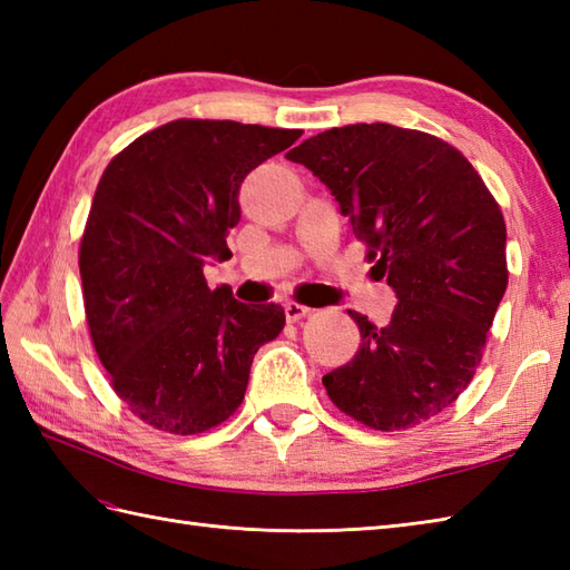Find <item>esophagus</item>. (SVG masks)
<instances>
[{"label": "esophagus", "instance_id": "1", "mask_svg": "<svg viewBox=\"0 0 570 570\" xmlns=\"http://www.w3.org/2000/svg\"><path fill=\"white\" fill-rule=\"evenodd\" d=\"M284 311H286V318L292 321V323H296V321H301V318H306L308 313H311V308H308V306H304V304H296V301H288V304L284 306Z\"/></svg>", "mask_w": 570, "mask_h": 570}]
</instances>
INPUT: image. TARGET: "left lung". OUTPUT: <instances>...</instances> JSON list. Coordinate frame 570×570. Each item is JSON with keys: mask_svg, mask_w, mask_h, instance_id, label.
<instances>
[{"mask_svg": "<svg viewBox=\"0 0 570 570\" xmlns=\"http://www.w3.org/2000/svg\"><path fill=\"white\" fill-rule=\"evenodd\" d=\"M288 159L328 186L399 298L384 328L347 311L362 343L323 377L331 402L377 431L441 414L475 374L510 276L498 200L463 154L419 129L333 127Z\"/></svg>", "mask_w": 570, "mask_h": 570, "instance_id": "8db88e82", "label": "left lung"}]
</instances>
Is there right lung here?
Listing matches in <instances>:
<instances>
[{
	"label": "right lung",
	"mask_w": 570,
	"mask_h": 570,
	"mask_svg": "<svg viewBox=\"0 0 570 570\" xmlns=\"http://www.w3.org/2000/svg\"><path fill=\"white\" fill-rule=\"evenodd\" d=\"M301 129L176 119L107 164L80 239L85 318L117 396L176 435L223 423L245 399L257 350L282 333L276 304L210 288L239 223V186Z\"/></svg>",
	"instance_id": "obj_1"
}]
</instances>
